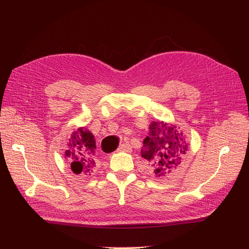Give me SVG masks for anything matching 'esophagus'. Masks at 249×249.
I'll return each mask as SVG.
<instances>
[{
	"label": "esophagus",
	"mask_w": 249,
	"mask_h": 249,
	"mask_svg": "<svg viewBox=\"0 0 249 249\" xmlns=\"http://www.w3.org/2000/svg\"><path fill=\"white\" fill-rule=\"evenodd\" d=\"M131 149V146L129 143H124L121 144L118 148V151H129Z\"/></svg>",
	"instance_id": "obj_1"
}]
</instances>
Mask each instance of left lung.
<instances>
[{
	"label": "left lung",
	"instance_id": "left-lung-1",
	"mask_svg": "<svg viewBox=\"0 0 249 249\" xmlns=\"http://www.w3.org/2000/svg\"><path fill=\"white\" fill-rule=\"evenodd\" d=\"M142 157L148 162L157 177L165 176L175 170L186 155L187 145L181 132L174 124L151 123L149 136L144 140Z\"/></svg>",
	"mask_w": 249,
	"mask_h": 249
}]
</instances>
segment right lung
<instances>
[{
    "label": "right lung",
    "mask_w": 249,
    "mask_h": 249,
    "mask_svg": "<svg viewBox=\"0 0 249 249\" xmlns=\"http://www.w3.org/2000/svg\"><path fill=\"white\" fill-rule=\"evenodd\" d=\"M95 149L94 136L88 130L80 128L72 132L65 157L75 174L91 175L96 167Z\"/></svg>",
    "instance_id": "add662e5"
}]
</instances>
